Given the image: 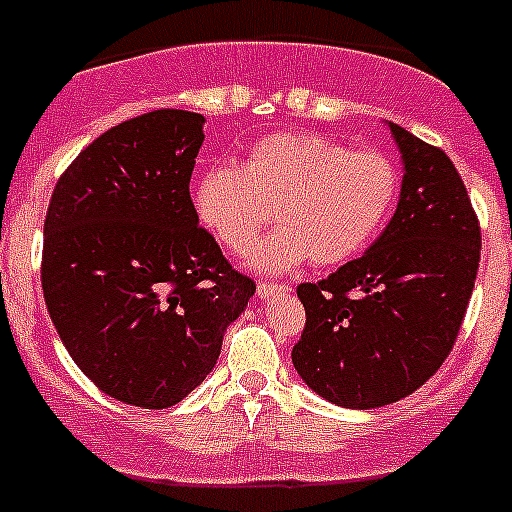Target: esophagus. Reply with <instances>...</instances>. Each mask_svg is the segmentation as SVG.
Here are the masks:
<instances>
[{
	"instance_id": "34e87169",
	"label": "esophagus",
	"mask_w": 512,
	"mask_h": 512,
	"mask_svg": "<svg viewBox=\"0 0 512 512\" xmlns=\"http://www.w3.org/2000/svg\"><path fill=\"white\" fill-rule=\"evenodd\" d=\"M288 290H290L288 285H283V283H260L257 285V295H260L262 300L272 298V295H285Z\"/></svg>"
}]
</instances>
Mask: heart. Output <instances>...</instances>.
<instances>
[{
    "mask_svg": "<svg viewBox=\"0 0 512 512\" xmlns=\"http://www.w3.org/2000/svg\"><path fill=\"white\" fill-rule=\"evenodd\" d=\"M399 169L379 148H346L318 133H275L242 164H212L194 184L204 227L234 255L280 224L255 252L262 270H290L310 257L336 267L361 255L391 217Z\"/></svg>",
    "mask_w": 512,
    "mask_h": 512,
    "instance_id": "heart-1",
    "label": "heart"
}]
</instances>
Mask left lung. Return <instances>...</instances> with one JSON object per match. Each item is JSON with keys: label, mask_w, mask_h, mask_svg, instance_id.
<instances>
[{"label": "left lung", "mask_w": 512, "mask_h": 512, "mask_svg": "<svg viewBox=\"0 0 512 512\" xmlns=\"http://www.w3.org/2000/svg\"><path fill=\"white\" fill-rule=\"evenodd\" d=\"M404 179L391 222L361 257L298 285L305 328L293 364L346 409L404 399L450 356L480 265V222L442 148L389 123Z\"/></svg>", "instance_id": "1"}]
</instances>
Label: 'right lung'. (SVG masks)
<instances>
[{
    "mask_svg": "<svg viewBox=\"0 0 512 512\" xmlns=\"http://www.w3.org/2000/svg\"><path fill=\"white\" fill-rule=\"evenodd\" d=\"M202 126L176 108L118 123L80 151L47 207V313L80 371L133 407H174L197 389L255 295L191 202Z\"/></svg>",
    "mask_w": 512,
    "mask_h": 512,
    "instance_id": "1",
    "label": "right lung"
}]
</instances>
